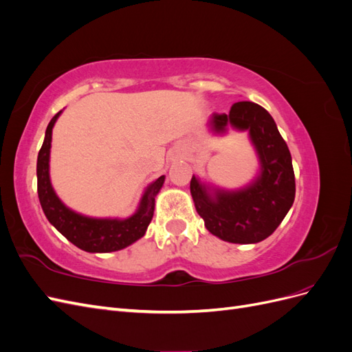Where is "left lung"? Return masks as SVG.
<instances>
[{
	"label": "left lung",
	"mask_w": 352,
	"mask_h": 352,
	"mask_svg": "<svg viewBox=\"0 0 352 352\" xmlns=\"http://www.w3.org/2000/svg\"><path fill=\"white\" fill-rule=\"evenodd\" d=\"M214 133L232 126L248 131L260 160V175L239 190L211 189L192 176L197 212L212 235L232 243H257L278 229L295 199V175L289 148L273 117L261 105L239 101L229 114L214 113L208 122Z\"/></svg>",
	"instance_id": "obj_1"
}]
</instances>
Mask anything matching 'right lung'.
<instances>
[{
    "instance_id": "1",
    "label": "right lung",
    "mask_w": 352,
    "mask_h": 352,
    "mask_svg": "<svg viewBox=\"0 0 352 352\" xmlns=\"http://www.w3.org/2000/svg\"><path fill=\"white\" fill-rule=\"evenodd\" d=\"M61 111H58L47 126L45 140L42 144L38 163V197L48 221L63 236L78 248L88 252H111L126 248L142 238L154 216L155 197L164 184V176L145 189L140 208L133 216L124 220L119 219H92L67 208L56 195L50 180V150L52 127Z\"/></svg>"
}]
</instances>
